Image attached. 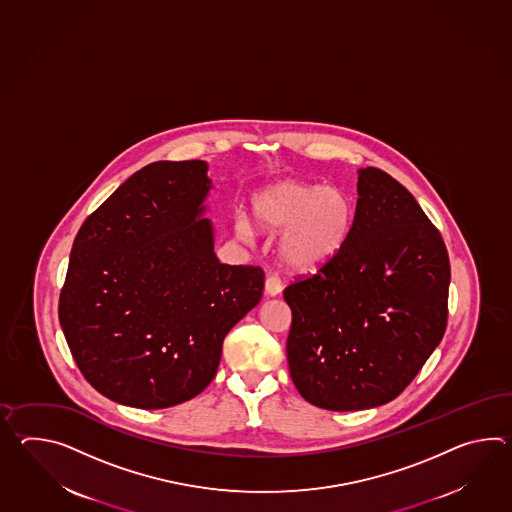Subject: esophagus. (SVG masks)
<instances>
[{"label": "esophagus", "instance_id": "1", "mask_svg": "<svg viewBox=\"0 0 512 512\" xmlns=\"http://www.w3.org/2000/svg\"><path fill=\"white\" fill-rule=\"evenodd\" d=\"M264 288H266V294H268V296H277V294H281V290H283V281H281V277H279L277 273H270V275L266 277Z\"/></svg>", "mask_w": 512, "mask_h": 512}]
</instances>
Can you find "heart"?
Here are the masks:
<instances>
[{
	"label": "heart",
	"instance_id": "obj_1",
	"mask_svg": "<svg viewBox=\"0 0 512 512\" xmlns=\"http://www.w3.org/2000/svg\"><path fill=\"white\" fill-rule=\"evenodd\" d=\"M253 220L262 231H284L281 257L297 270H314L340 250L351 226V202L340 189L318 183L281 182L253 196ZM239 233L250 237L248 220Z\"/></svg>",
	"mask_w": 512,
	"mask_h": 512
}]
</instances>
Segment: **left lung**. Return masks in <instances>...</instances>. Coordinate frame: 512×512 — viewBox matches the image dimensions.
<instances>
[{
    "instance_id": "obj_1",
    "label": "left lung",
    "mask_w": 512,
    "mask_h": 512,
    "mask_svg": "<svg viewBox=\"0 0 512 512\" xmlns=\"http://www.w3.org/2000/svg\"><path fill=\"white\" fill-rule=\"evenodd\" d=\"M448 286L439 229L404 185L362 169L340 250L284 288L288 367L301 397L330 411L397 398L443 340Z\"/></svg>"
}]
</instances>
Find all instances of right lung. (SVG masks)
<instances>
[{
  "mask_svg": "<svg viewBox=\"0 0 512 512\" xmlns=\"http://www.w3.org/2000/svg\"><path fill=\"white\" fill-rule=\"evenodd\" d=\"M209 187L205 161L150 163L75 237L58 319L82 376L114 402L163 409L202 393L261 301L262 268L216 259L200 218Z\"/></svg>",
  "mask_w": 512,
  "mask_h": 512,
  "instance_id": "obj_1",
  "label": "right lung"
}]
</instances>
